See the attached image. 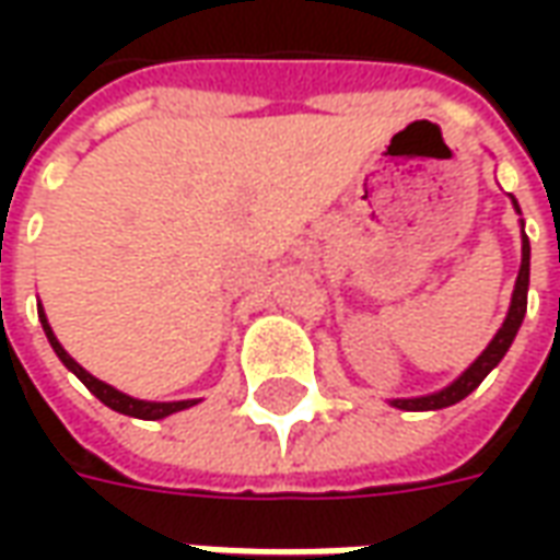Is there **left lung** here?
Listing matches in <instances>:
<instances>
[{
  "label": "left lung",
  "instance_id": "8db88e82",
  "mask_svg": "<svg viewBox=\"0 0 560 560\" xmlns=\"http://www.w3.org/2000/svg\"><path fill=\"white\" fill-rule=\"evenodd\" d=\"M38 317H42V327L44 332H47V341L54 345V351L56 357L66 363L68 372H74V375L83 381V387L90 389L92 396L98 401H104L110 411H119V413H126V417H135V420H164V417H171V413L176 411H185V408H191L195 401H147V399H135V396H126V393H119L116 387H110V384H104V381H98L95 375H90L83 365L71 357V353L59 345V339L54 336V329H50V324H47V315H44V308L42 303H38Z\"/></svg>",
  "mask_w": 560,
  "mask_h": 560
}]
</instances>
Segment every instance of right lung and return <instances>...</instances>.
I'll use <instances>...</instances> for the list:
<instances>
[{
  "label": "right lung",
  "mask_w": 560,
  "mask_h": 560,
  "mask_svg": "<svg viewBox=\"0 0 560 560\" xmlns=\"http://www.w3.org/2000/svg\"><path fill=\"white\" fill-rule=\"evenodd\" d=\"M518 209V207H516ZM528 272H530V245L528 236H522V267H518L516 291H513V303H510V312H506L504 327L498 329V336L489 341V348L477 357V363L470 365L465 375L458 377L453 387H446L444 393L438 396H425V399H408V401H393L396 408H405V411H432V408H446V405H456L468 396L470 389L480 387V381L494 365L501 363V357L506 353V348L516 339L518 327H522V317H525V308H528Z\"/></svg>",
  "instance_id": "1"
}]
</instances>
